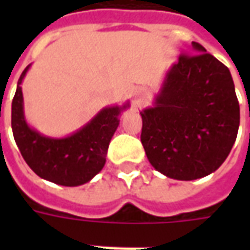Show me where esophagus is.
<instances>
[{"mask_svg":"<svg viewBox=\"0 0 250 250\" xmlns=\"http://www.w3.org/2000/svg\"><path fill=\"white\" fill-rule=\"evenodd\" d=\"M145 98H146V91H145V89L138 88V89L134 91V102H135L136 105L143 103V102H145Z\"/></svg>","mask_w":250,"mask_h":250,"instance_id":"34e87169","label":"esophagus"}]
</instances>
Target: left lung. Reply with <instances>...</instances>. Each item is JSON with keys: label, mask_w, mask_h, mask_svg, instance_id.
Instances as JSON below:
<instances>
[{"label": "left lung", "mask_w": 250, "mask_h": 250, "mask_svg": "<svg viewBox=\"0 0 250 250\" xmlns=\"http://www.w3.org/2000/svg\"><path fill=\"white\" fill-rule=\"evenodd\" d=\"M168 68L151 107L142 109L141 141L152 167L193 181L214 173L240 125L230 71L198 42Z\"/></svg>", "instance_id": "obj_1"}]
</instances>
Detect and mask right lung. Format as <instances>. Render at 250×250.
<instances>
[{"label":"right lung","instance_id":"1","mask_svg":"<svg viewBox=\"0 0 250 250\" xmlns=\"http://www.w3.org/2000/svg\"><path fill=\"white\" fill-rule=\"evenodd\" d=\"M30 65L21 73L12 102V130L20 152L40 178L69 188L87 184L104 167L120 114L130 107V102L104 107L69 135L46 136L35 130L25 118L21 84Z\"/></svg>","mask_w":250,"mask_h":250}]
</instances>
